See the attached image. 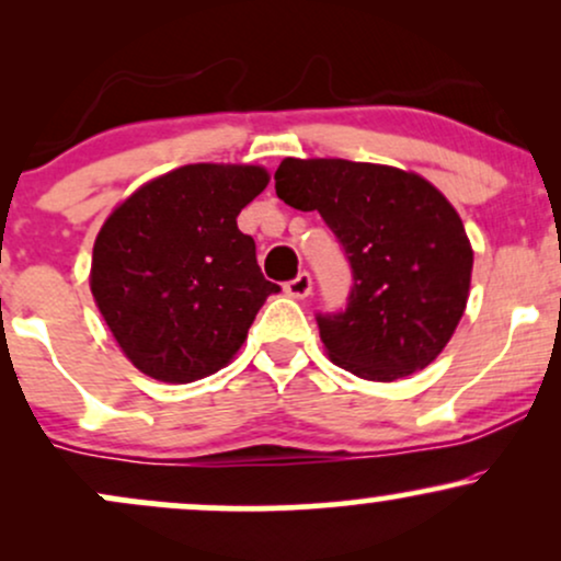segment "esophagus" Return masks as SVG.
<instances>
[{"instance_id":"obj_1","label":"esophagus","mask_w":561,"mask_h":561,"mask_svg":"<svg viewBox=\"0 0 561 561\" xmlns=\"http://www.w3.org/2000/svg\"><path fill=\"white\" fill-rule=\"evenodd\" d=\"M311 289H313V282L308 272H300L293 282H287L285 285V293L289 295V298H298V300L308 298V295H311Z\"/></svg>"}]
</instances>
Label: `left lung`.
I'll use <instances>...</instances> for the list:
<instances>
[{
  "mask_svg": "<svg viewBox=\"0 0 561 561\" xmlns=\"http://www.w3.org/2000/svg\"><path fill=\"white\" fill-rule=\"evenodd\" d=\"M276 195L319 210L353 268L343 313L319 317L332 364L392 382L435 362L465 317L474 253L454 205L414 171L285 158Z\"/></svg>",
  "mask_w": 561,
  "mask_h": 561,
  "instance_id": "left-lung-1",
  "label": "left lung"
}]
</instances>
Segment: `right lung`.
I'll use <instances>...</instances> for the list:
<instances>
[{
	"label": "right lung",
	"mask_w": 561,
	"mask_h": 561,
	"mask_svg": "<svg viewBox=\"0 0 561 561\" xmlns=\"http://www.w3.org/2000/svg\"><path fill=\"white\" fill-rule=\"evenodd\" d=\"M250 163H192L150 179L105 218L92 250L94 302L141 375L186 385L240 353L263 279L253 237L237 216L266 190Z\"/></svg>",
	"instance_id": "1"
}]
</instances>
